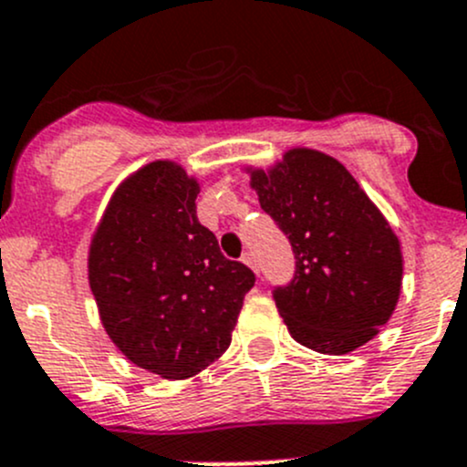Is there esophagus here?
Wrapping results in <instances>:
<instances>
[{"label":"esophagus","mask_w":467,"mask_h":467,"mask_svg":"<svg viewBox=\"0 0 467 467\" xmlns=\"http://www.w3.org/2000/svg\"><path fill=\"white\" fill-rule=\"evenodd\" d=\"M242 262L244 264H248V266L253 268V271H260V266H257V260H255V255H253V253H244V257H242Z\"/></svg>","instance_id":"obj_1"}]
</instances>
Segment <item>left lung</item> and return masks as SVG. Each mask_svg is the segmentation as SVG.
I'll return each instance as SVG.
<instances>
[{
	"mask_svg": "<svg viewBox=\"0 0 467 467\" xmlns=\"http://www.w3.org/2000/svg\"><path fill=\"white\" fill-rule=\"evenodd\" d=\"M253 187L294 251V277L273 286L291 337L323 355L370 341L398 305L402 253L359 182L329 155L294 149L253 171Z\"/></svg>",
	"mask_w": 467,
	"mask_h": 467,
	"instance_id": "8db88e82",
	"label": "left lung"
}]
</instances>
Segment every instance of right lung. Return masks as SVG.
Masks as SVG:
<instances>
[{
    "mask_svg": "<svg viewBox=\"0 0 467 467\" xmlns=\"http://www.w3.org/2000/svg\"><path fill=\"white\" fill-rule=\"evenodd\" d=\"M199 182L150 162L112 196L89 248V286L115 346L140 368L187 379L230 346L255 273L196 216Z\"/></svg>",
    "mask_w": 467,
    "mask_h": 467,
    "instance_id": "obj_1",
    "label": "right lung"
}]
</instances>
